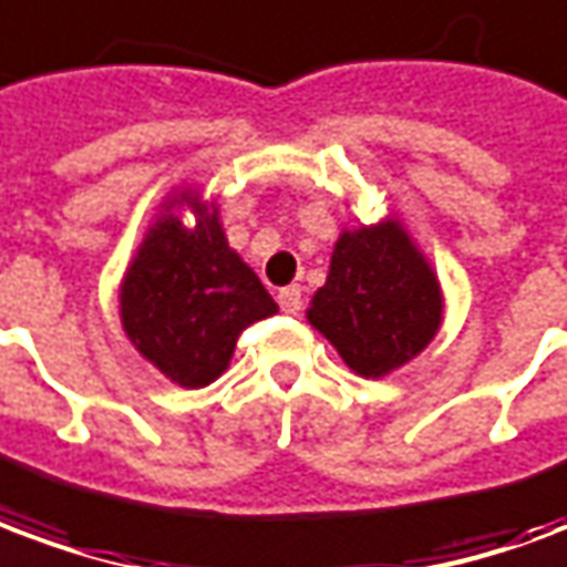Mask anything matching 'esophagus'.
I'll return each instance as SVG.
<instances>
[{
  "mask_svg": "<svg viewBox=\"0 0 567 567\" xmlns=\"http://www.w3.org/2000/svg\"><path fill=\"white\" fill-rule=\"evenodd\" d=\"M279 306H282V312H288V316H297L303 309V291H300V285L282 288L279 291Z\"/></svg>",
  "mask_w": 567,
  "mask_h": 567,
  "instance_id": "34e87169",
  "label": "esophagus"
}]
</instances>
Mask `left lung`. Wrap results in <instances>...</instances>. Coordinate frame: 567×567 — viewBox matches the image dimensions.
Masks as SVG:
<instances>
[{
	"instance_id": "obj_1",
	"label": "left lung",
	"mask_w": 567,
	"mask_h": 567,
	"mask_svg": "<svg viewBox=\"0 0 567 567\" xmlns=\"http://www.w3.org/2000/svg\"><path fill=\"white\" fill-rule=\"evenodd\" d=\"M306 321L360 379H384L421 354L444 321L439 272L396 213L339 234Z\"/></svg>"
}]
</instances>
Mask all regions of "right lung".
<instances>
[{"label":"right lung","mask_w":567,"mask_h":567,"mask_svg":"<svg viewBox=\"0 0 567 567\" xmlns=\"http://www.w3.org/2000/svg\"><path fill=\"white\" fill-rule=\"evenodd\" d=\"M276 312L228 246L216 200L186 183L171 188L120 282V321L137 354L179 388H207L228 369L243 330Z\"/></svg>","instance_id":"right-lung-1"}]
</instances>
